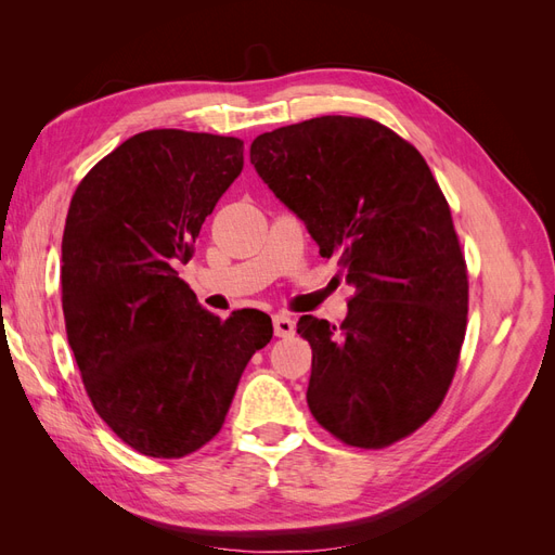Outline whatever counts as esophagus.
<instances>
[{
    "instance_id": "obj_1",
    "label": "esophagus",
    "mask_w": 555,
    "mask_h": 555,
    "mask_svg": "<svg viewBox=\"0 0 555 555\" xmlns=\"http://www.w3.org/2000/svg\"><path fill=\"white\" fill-rule=\"evenodd\" d=\"M273 331H275L278 338H292L294 331H296L294 319L287 317V314H275L273 317Z\"/></svg>"
}]
</instances>
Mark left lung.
<instances>
[{"label": "left lung", "mask_w": 555, "mask_h": 555, "mask_svg": "<svg viewBox=\"0 0 555 555\" xmlns=\"http://www.w3.org/2000/svg\"><path fill=\"white\" fill-rule=\"evenodd\" d=\"M249 159L357 287L340 328L304 314L308 408L333 438L384 449L438 412L467 326V266L418 150L371 117L322 115L266 131Z\"/></svg>", "instance_id": "left-lung-1"}]
</instances>
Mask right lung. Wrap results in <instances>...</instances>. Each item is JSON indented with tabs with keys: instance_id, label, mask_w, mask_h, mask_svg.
Wrapping results in <instances>:
<instances>
[{
	"instance_id": "obj_1",
	"label": "right lung",
	"mask_w": 555,
	"mask_h": 555,
	"mask_svg": "<svg viewBox=\"0 0 555 555\" xmlns=\"http://www.w3.org/2000/svg\"><path fill=\"white\" fill-rule=\"evenodd\" d=\"M243 171V141L150 129L78 182L62 238L66 338L92 408L133 451L182 459L220 433L271 317L220 319L176 268Z\"/></svg>"
}]
</instances>
